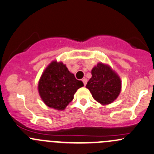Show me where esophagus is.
Masks as SVG:
<instances>
[{
	"label": "esophagus",
	"mask_w": 154,
	"mask_h": 154,
	"mask_svg": "<svg viewBox=\"0 0 154 154\" xmlns=\"http://www.w3.org/2000/svg\"><path fill=\"white\" fill-rule=\"evenodd\" d=\"M82 82H83L84 85H85L87 84V82H88V80H87L86 78H84V79H82Z\"/></svg>",
	"instance_id": "obj_1"
}]
</instances>
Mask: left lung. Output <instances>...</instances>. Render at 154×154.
I'll use <instances>...</instances> for the list:
<instances>
[{
	"instance_id": "left-lung-1",
	"label": "left lung",
	"mask_w": 154,
	"mask_h": 154,
	"mask_svg": "<svg viewBox=\"0 0 154 154\" xmlns=\"http://www.w3.org/2000/svg\"><path fill=\"white\" fill-rule=\"evenodd\" d=\"M92 77L86 85L96 101L103 105L114 102L121 91L122 82L108 65L99 63L91 70Z\"/></svg>"
}]
</instances>
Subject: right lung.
<instances>
[{
  "mask_svg": "<svg viewBox=\"0 0 154 154\" xmlns=\"http://www.w3.org/2000/svg\"><path fill=\"white\" fill-rule=\"evenodd\" d=\"M62 62L52 61L42 74L38 92L43 103L54 109L62 111L72 101L77 89L83 86Z\"/></svg>",
  "mask_w": 154,
  "mask_h": 154,
  "instance_id": "add662e5",
  "label": "right lung"
}]
</instances>
